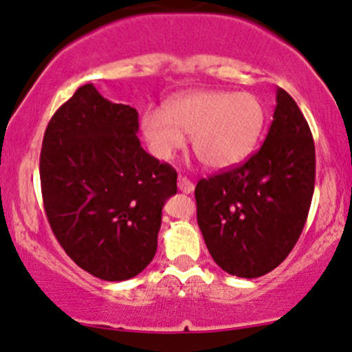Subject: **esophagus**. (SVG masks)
Returning <instances> with one entry per match:
<instances>
[{"label":"esophagus","mask_w":352,"mask_h":352,"mask_svg":"<svg viewBox=\"0 0 352 352\" xmlns=\"http://www.w3.org/2000/svg\"><path fill=\"white\" fill-rule=\"evenodd\" d=\"M177 188H179V191L184 192V195H189V192L195 191V184L184 176H179V179H177Z\"/></svg>","instance_id":"1"}]
</instances>
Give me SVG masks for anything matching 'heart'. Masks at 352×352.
Returning a JSON list of instances; mask_svg holds the SVG:
<instances>
[{"mask_svg":"<svg viewBox=\"0 0 352 352\" xmlns=\"http://www.w3.org/2000/svg\"><path fill=\"white\" fill-rule=\"evenodd\" d=\"M266 123V108L252 93L196 91L168 101L163 114L149 109L141 118L149 151L169 161L191 136L192 151L204 166L224 169L251 155Z\"/></svg>","mask_w":352,"mask_h":352,"instance_id":"b5f03b06","label":"heart"}]
</instances>
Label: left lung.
<instances>
[{
  "label": "left lung",
  "instance_id": "1",
  "mask_svg": "<svg viewBox=\"0 0 352 352\" xmlns=\"http://www.w3.org/2000/svg\"><path fill=\"white\" fill-rule=\"evenodd\" d=\"M314 176L313 134L296 101L278 88L261 148L196 184L197 224L221 270L252 279L278 267L302 232Z\"/></svg>",
  "mask_w": 352,
  "mask_h": 352
}]
</instances>
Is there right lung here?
Returning <instances> with one entry per match:
<instances>
[{"instance_id": "obj_1", "label": "right lung", "mask_w": 352, "mask_h": 352, "mask_svg": "<svg viewBox=\"0 0 352 352\" xmlns=\"http://www.w3.org/2000/svg\"><path fill=\"white\" fill-rule=\"evenodd\" d=\"M138 111L76 89L53 114L39 157L46 218L66 254L104 281H126L153 261L161 211L177 173L141 148Z\"/></svg>"}]
</instances>
